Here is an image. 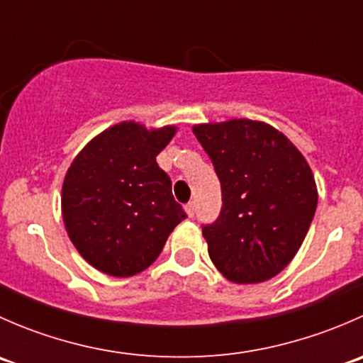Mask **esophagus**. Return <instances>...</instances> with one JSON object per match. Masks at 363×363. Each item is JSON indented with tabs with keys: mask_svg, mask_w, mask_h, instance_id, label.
I'll return each mask as SVG.
<instances>
[{
	"mask_svg": "<svg viewBox=\"0 0 363 363\" xmlns=\"http://www.w3.org/2000/svg\"><path fill=\"white\" fill-rule=\"evenodd\" d=\"M186 214L189 216V218H193V216H195V203L193 202H189V203H186Z\"/></svg>",
	"mask_w": 363,
	"mask_h": 363,
	"instance_id": "esophagus-1",
	"label": "esophagus"
}]
</instances>
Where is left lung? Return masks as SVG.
<instances>
[{
  "label": "left lung",
  "instance_id": "1",
  "mask_svg": "<svg viewBox=\"0 0 363 363\" xmlns=\"http://www.w3.org/2000/svg\"><path fill=\"white\" fill-rule=\"evenodd\" d=\"M221 182L218 219L203 225L216 269L237 284L277 276L302 246L318 205L313 172L270 124L232 119L193 126Z\"/></svg>",
  "mask_w": 363,
  "mask_h": 363
}]
</instances>
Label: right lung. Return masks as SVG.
I'll return each instance as SVG.
<instances>
[{
    "label": "right lung",
    "instance_id": "1",
    "mask_svg": "<svg viewBox=\"0 0 363 363\" xmlns=\"http://www.w3.org/2000/svg\"><path fill=\"white\" fill-rule=\"evenodd\" d=\"M175 131L124 121L94 137L69 164L63 221L73 246L94 269L113 277L142 272L188 218L156 163Z\"/></svg>",
    "mask_w": 363,
    "mask_h": 363
}]
</instances>
